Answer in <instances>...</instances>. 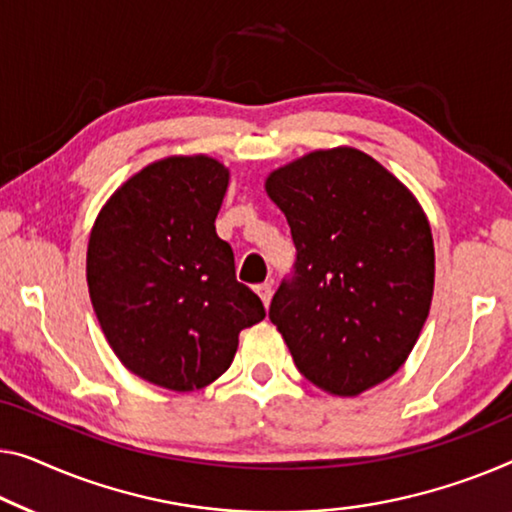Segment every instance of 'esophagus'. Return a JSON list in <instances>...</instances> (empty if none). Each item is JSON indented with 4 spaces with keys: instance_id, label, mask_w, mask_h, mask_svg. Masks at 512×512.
<instances>
[{
    "instance_id": "34e87169",
    "label": "esophagus",
    "mask_w": 512,
    "mask_h": 512,
    "mask_svg": "<svg viewBox=\"0 0 512 512\" xmlns=\"http://www.w3.org/2000/svg\"><path fill=\"white\" fill-rule=\"evenodd\" d=\"M257 294H259V299H262L264 305H269L271 296H273V282L266 280V282H262V285H257Z\"/></svg>"
}]
</instances>
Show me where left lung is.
<instances>
[{
  "label": "left lung",
  "mask_w": 512,
  "mask_h": 512,
  "mask_svg": "<svg viewBox=\"0 0 512 512\" xmlns=\"http://www.w3.org/2000/svg\"><path fill=\"white\" fill-rule=\"evenodd\" d=\"M264 188L296 246L294 278L269 319L310 384L356 398L402 368L430 315V220L393 172L354 147L310 151Z\"/></svg>",
  "instance_id": "obj_1"
}]
</instances>
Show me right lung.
<instances>
[{"label": "right lung", "instance_id": "1", "mask_svg": "<svg viewBox=\"0 0 512 512\" xmlns=\"http://www.w3.org/2000/svg\"><path fill=\"white\" fill-rule=\"evenodd\" d=\"M227 183L218 158H160L121 183L91 227L98 324L121 365L160 388L209 386L232 365L239 333L266 315L216 234Z\"/></svg>", "mask_w": 512, "mask_h": 512}]
</instances>
